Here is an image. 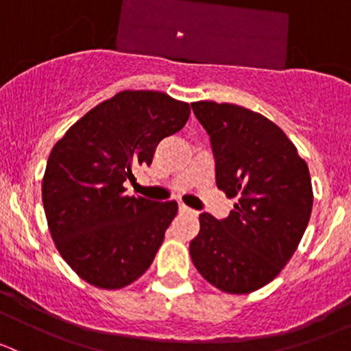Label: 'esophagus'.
I'll use <instances>...</instances> for the list:
<instances>
[{"mask_svg":"<svg viewBox=\"0 0 351 351\" xmlns=\"http://www.w3.org/2000/svg\"><path fill=\"white\" fill-rule=\"evenodd\" d=\"M178 208H180V212H182V214H197L195 210H192V208H190L189 205H185V204H180Z\"/></svg>","mask_w":351,"mask_h":351,"instance_id":"obj_1","label":"esophagus"}]
</instances>
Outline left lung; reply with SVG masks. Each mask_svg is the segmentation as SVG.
I'll list each match as a JSON object with an SVG mask.
<instances>
[{
	"instance_id": "1",
	"label": "left lung",
	"mask_w": 351,
	"mask_h": 351,
	"mask_svg": "<svg viewBox=\"0 0 351 351\" xmlns=\"http://www.w3.org/2000/svg\"><path fill=\"white\" fill-rule=\"evenodd\" d=\"M192 108L210 136L219 190L238 202L222 221L200 214L190 256L222 292H254L280 274L309 224V168L284 130L261 113L215 101Z\"/></svg>"
}]
</instances>
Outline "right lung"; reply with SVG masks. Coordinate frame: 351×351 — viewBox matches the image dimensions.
Wrapping results in <instances>:
<instances>
[{"label":"right lung","instance_id":"right-lung-1","mask_svg":"<svg viewBox=\"0 0 351 351\" xmlns=\"http://www.w3.org/2000/svg\"><path fill=\"white\" fill-rule=\"evenodd\" d=\"M190 105L161 91L123 90L84 113L49 154L42 202L66 263L90 285L117 290L153 263L178 212L175 200L129 197L136 166L185 127Z\"/></svg>","mask_w":351,"mask_h":351}]
</instances>
